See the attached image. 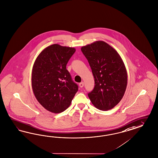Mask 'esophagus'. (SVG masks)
Returning <instances> with one entry per match:
<instances>
[{"instance_id": "obj_1", "label": "esophagus", "mask_w": 158, "mask_h": 158, "mask_svg": "<svg viewBox=\"0 0 158 158\" xmlns=\"http://www.w3.org/2000/svg\"><path fill=\"white\" fill-rule=\"evenodd\" d=\"M83 86H84V83L82 81V82H81V83H79V86L81 87H83Z\"/></svg>"}]
</instances>
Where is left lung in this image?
Listing matches in <instances>:
<instances>
[{
	"instance_id": "obj_1",
	"label": "left lung",
	"mask_w": 158,
	"mask_h": 158,
	"mask_svg": "<svg viewBox=\"0 0 158 158\" xmlns=\"http://www.w3.org/2000/svg\"><path fill=\"white\" fill-rule=\"evenodd\" d=\"M90 66L95 86L88 94L97 109L108 110L117 105L124 96L127 73L119 54L104 41H96L81 48Z\"/></svg>"
}]
</instances>
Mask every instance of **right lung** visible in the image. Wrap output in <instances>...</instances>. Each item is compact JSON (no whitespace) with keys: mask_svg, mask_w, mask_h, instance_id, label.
I'll use <instances>...</instances> for the list:
<instances>
[{"mask_svg":"<svg viewBox=\"0 0 158 158\" xmlns=\"http://www.w3.org/2000/svg\"><path fill=\"white\" fill-rule=\"evenodd\" d=\"M75 51V48L54 44L43 50L34 62L31 78L34 95L51 112L66 110L78 90L66 69Z\"/></svg>","mask_w":158,"mask_h":158,"instance_id":"right-lung-1","label":"right lung"}]
</instances>
